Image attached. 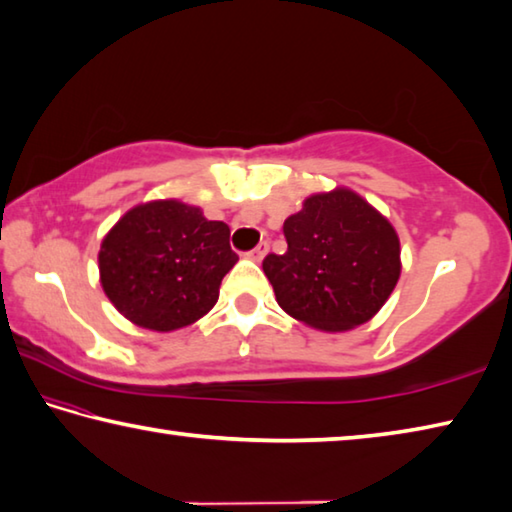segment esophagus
I'll return each mask as SVG.
<instances>
[{"label": "esophagus", "instance_id": "obj_1", "mask_svg": "<svg viewBox=\"0 0 512 512\" xmlns=\"http://www.w3.org/2000/svg\"><path fill=\"white\" fill-rule=\"evenodd\" d=\"M267 249H270V247H267V242H261V245H258L256 249L249 251L247 258H249V261H254V263H261L265 254H267Z\"/></svg>", "mask_w": 512, "mask_h": 512}]
</instances>
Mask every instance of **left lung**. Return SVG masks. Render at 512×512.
<instances>
[{
  "instance_id": "8db88e82",
  "label": "left lung",
  "mask_w": 512,
  "mask_h": 512,
  "mask_svg": "<svg viewBox=\"0 0 512 512\" xmlns=\"http://www.w3.org/2000/svg\"><path fill=\"white\" fill-rule=\"evenodd\" d=\"M283 233L288 251L267 256L263 272L292 319L346 333L389 301L402 272L398 231L353 188L308 195Z\"/></svg>"
}]
</instances>
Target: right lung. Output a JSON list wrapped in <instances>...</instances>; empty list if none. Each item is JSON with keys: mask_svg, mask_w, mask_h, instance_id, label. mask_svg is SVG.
<instances>
[{"mask_svg": "<svg viewBox=\"0 0 512 512\" xmlns=\"http://www.w3.org/2000/svg\"><path fill=\"white\" fill-rule=\"evenodd\" d=\"M236 263L227 224L168 197L141 202L116 220L98 249V279L130 324L173 333L211 312Z\"/></svg>", "mask_w": 512, "mask_h": 512, "instance_id": "1", "label": "right lung"}]
</instances>
